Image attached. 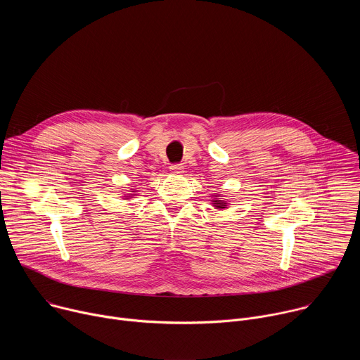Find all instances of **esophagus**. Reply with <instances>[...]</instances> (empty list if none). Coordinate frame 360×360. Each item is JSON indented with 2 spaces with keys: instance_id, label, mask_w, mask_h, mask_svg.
I'll return each instance as SVG.
<instances>
[{
  "instance_id": "34e87169",
  "label": "esophagus",
  "mask_w": 360,
  "mask_h": 360,
  "mask_svg": "<svg viewBox=\"0 0 360 360\" xmlns=\"http://www.w3.org/2000/svg\"><path fill=\"white\" fill-rule=\"evenodd\" d=\"M169 169H171L172 174H182L184 172V167L181 164H174V165L169 167Z\"/></svg>"
}]
</instances>
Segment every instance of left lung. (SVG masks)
Segmentation results:
<instances>
[{
    "mask_svg": "<svg viewBox=\"0 0 360 360\" xmlns=\"http://www.w3.org/2000/svg\"><path fill=\"white\" fill-rule=\"evenodd\" d=\"M212 202L215 203L214 207H215L217 210H224V208H226V207H228L226 202H225V200H222V199H219V198H215Z\"/></svg>",
    "mask_w": 360,
    "mask_h": 360,
    "instance_id": "obj_1",
    "label": "left lung"
}]
</instances>
